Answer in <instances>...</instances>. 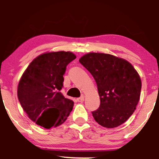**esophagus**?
<instances>
[{
  "label": "esophagus",
  "instance_id": "34e87169",
  "mask_svg": "<svg viewBox=\"0 0 159 159\" xmlns=\"http://www.w3.org/2000/svg\"><path fill=\"white\" fill-rule=\"evenodd\" d=\"M77 101L78 102H83L84 101V96H81V97L78 98Z\"/></svg>",
  "mask_w": 159,
  "mask_h": 159
}]
</instances>
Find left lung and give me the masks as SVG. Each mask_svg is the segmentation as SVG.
Instances as JSON below:
<instances>
[{
  "instance_id": "8db88e82",
  "label": "left lung",
  "mask_w": 159,
  "mask_h": 159,
  "mask_svg": "<svg viewBox=\"0 0 159 159\" xmlns=\"http://www.w3.org/2000/svg\"><path fill=\"white\" fill-rule=\"evenodd\" d=\"M96 82L100 106L92 114L102 126L117 127L132 116L140 99L141 80L135 69L123 58L90 52L80 58Z\"/></svg>"
}]
</instances>
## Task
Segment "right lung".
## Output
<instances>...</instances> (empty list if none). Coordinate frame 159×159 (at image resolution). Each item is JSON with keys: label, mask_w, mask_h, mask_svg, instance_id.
Masks as SVG:
<instances>
[{"label": "right lung", "mask_w": 159, "mask_h": 159, "mask_svg": "<svg viewBox=\"0 0 159 159\" xmlns=\"http://www.w3.org/2000/svg\"><path fill=\"white\" fill-rule=\"evenodd\" d=\"M76 58L70 52H47L36 57L25 71L18 85V98L28 117L51 129L65 122L74 102L60 91L66 66Z\"/></svg>", "instance_id": "1"}]
</instances>
